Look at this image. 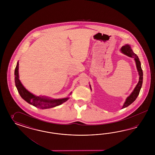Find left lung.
<instances>
[{"label": "left lung", "mask_w": 155, "mask_h": 155, "mask_svg": "<svg viewBox=\"0 0 155 155\" xmlns=\"http://www.w3.org/2000/svg\"><path fill=\"white\" fill-rule=\"evenodd\" d=\"M120 51L123 53L127 55V56L134 58L135 62H136L137 70L139 72V80L137 84L136 85V87H135L134 90H133V91L132 92L131 94L130 95V96H128L127 97L125 102L122 107V108H124L127 107V106H130L132 103H133L135 101L136 98L137 97L138 95L139 94L141 86H142V84H143V71H142V69L141 67L140 61H139V58L136 54L132 51L131 48L130 46V45L126 44V45L123 46ZM90 89L91 90V87L90 85Z\"/></svg>", "instance_id": "1"}]
</instances>
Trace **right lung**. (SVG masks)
<instances>
[{"instance_id":"1","label":"right lung","mask_w":155,"mask_h":155,"mask_svg":"<svg viewBox=\"0 0 155 155\" xmlns=\"http://www.w3.org/2000/svg\"><path fill=\"white\" fill-rule=\"evenodd\" d=\"M19 78V62H18L15 70V82L16 87L21 97L27 102L35 107L42 109L52 108L60 105L69 99L68 97L54 99L44 96H36L31 93L24 87ZM71 94V93H70Z\"/></svg>"}]
</instances>
